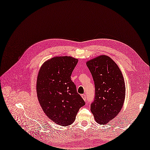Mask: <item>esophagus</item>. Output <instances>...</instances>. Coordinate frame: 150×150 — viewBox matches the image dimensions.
I'll return each instance as SVG.
<instances>
[{
	"instance_id": "1",
	"label": "esophagus",
	"mask_w": 150,
	"mask_h": 150,
	"mask_svg": "<svg viewBox=\"0 0 150 150\" xmlns=\"http://www.w3.org/2000/svg\"><path fill=\"white\" fill-rule=\"evenodd\" d=\"M81 97H82L84 101H86V95H85V94H82V95H81Z\"/></svg>"
}]
</instances>
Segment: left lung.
Returning <instances> with one entry per match:
<instances>
[{
  "instance_id": "8db88e82",
  "label": "left lung",
  "mask_w": 150,
  "mask_h": 150,
  "mask_svg": "<svg viewBox=\"0 0 150 150\" xmlns=\"http://www.w3.org/2000/svg\"><path fill=\"white\" fill-rule=\"evenodd\" d=\"M95 85V98L91 111L96 121L104 125L118 115L126 96L125 79L118 65L106 55L86 62Z\"/></svg>"
}]
</instances>
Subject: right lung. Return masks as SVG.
<instances>
[{
	"instance_id": "right-lung-1",
	"label": "right lung",
	"mask_w": 150,
	"mask_h": 150,
	"mask_svg": "<svg viewBox=\"0 0 150 150\" xmlns=\"http://www.w3.org/2000/svg\"><path fill=\"white\" fill-rule=\"evenodd\" d=\"M78 61L71 56H56L45 61L38 71V102L48 118L60 126L71 125L85 104L70 79Z\"/></svg>"
}]
</instances>
